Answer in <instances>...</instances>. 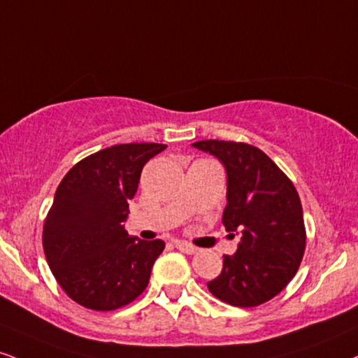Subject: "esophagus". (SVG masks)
<instances>
[{
	"instance_id": "34e87169",
	"label": "esophagus",
	"mask_w": 358,
	"mask_h": 358,
	"mask_svg": "<svg viewBox=\"0 0 358 358\" xmlns=\"http://www.w3.org/2000/svg\"><path fill=\"white\" fill-rule=\"evenodd\" d=\"M175 247L178 248L180 252L187 253V255H193V253H196V252H198V248H196V247H193V245L187 243V242H182V240H176V242H175Z\"/></svg>"
}]
</instances>
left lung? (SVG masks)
<instances>
[{
    "label": "left lung",
    "mask_w": 358,
    "mask_h": 358,
    "mask_svg": "<svg viewBox=\"0 0 358 358\" xmlns=\"http://www.w3.org/2000/svg\"><path fill=\"white\" fill-rule=\"evenodd\" d=\"M227 170V231L242 234L234 255L208 290L234 307H257L295 277L305 252L303 212L294 183L257 146L223 140L193 143ZM234 235V234H231Z\"/></svg>",
    "instance_id": "obj_1"
}]
</instances>
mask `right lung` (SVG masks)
<instances>
[{
  "label": "right lung",
  "mask_w": 358,
  "mask_h": 358,
  "mask_svg": "<svg viewBox=\"0 0 358 358\" xmlns=\"http://www.w3.org/2000/svg\"><path fill=\"white\" fill-rule=\"evenodd\" d=\"M162 143H124L90 155L64 175L43 225L46 262L76 303L110 312L143 294L162 240L130 236L123 222L145 163Z\"/></svg>",
  "instance_id": "add662e5"
}]
</instances>
